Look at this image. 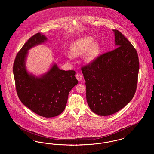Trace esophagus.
Returning a JSON list of instances; mask_svg holds the SVG:
<instances>
[{"label": "esophagus", "mask_w": 154, "mask_h": 154, "mask_svg": "<svg viewBox=\"0 0 154 154\" xmlns=\"http://www.w3.org/2000/svg\"><path fill=\"white\" fill-rule=\"evenodd\" d=\"M75 77H76L77 79L79 81L81 80H82V74L80 73L76 74Z\"/></svg>", "instance_id": "esophagus-1"}]
</instances>
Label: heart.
Wrapping results in <instances>:
<instances>
[{"label":"heart","mask_w":154,"mask_h":154,"mask_svg":"<svg viewBox=\"0 0 154 154\" xmlns=\"http://www.w3.org/2000/svg\"><path fill=\"white\" fill-rule=\"evenodd\" d=\"M93 40L92 36L84 37L75 40L70 47V55L78 57L85 52V61L88 63L94 61L99 55L100 48L99 42Z\"/></svg>","instance_id":"obj_1"}]
</instances>
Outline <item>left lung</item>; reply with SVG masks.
Returning a JSON list of instances; mask_svg holds the SVG:
<instances>
[{
	"instance_id": "left-lung-1",
	"label": "left lung",
	"mask_w": 154,
	"mask_h": 154,
	"mask_svg": "<svg viewBox=\"0 0 154 154\" xmlns=\"http://www.w3.org/2000/svg\"><path fill=\"white\" fill-rule=\"evenodd\" d=\"M113 31L117 48L81 67L88 106L99 116L111 115L123 109L133 97L137 85V51L121 32Z\"/></svg>"
}]
</instances>
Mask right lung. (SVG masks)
<instances>
[{
	"instance_id": "add662e5",
	"label": "right lung",
	"mask_w": 154,
	"mask_h": 154,
	"mask_svg": "<svg viewBox=\"0 0 154 154\" xmlns=\"http://www.w3.org/2000/svg\"><path fill=\"white\" fill-rule=\"evenodd\" d=\"M47 40L37 33L30 37L17 53L13 64L15 88L21 102L37 114L45 118L55 117L65 109L69 93L78 84L74 70H59L54 64L40 77L28 73L25 61L28 51Z\"/></svg>"
}]
</instances>
